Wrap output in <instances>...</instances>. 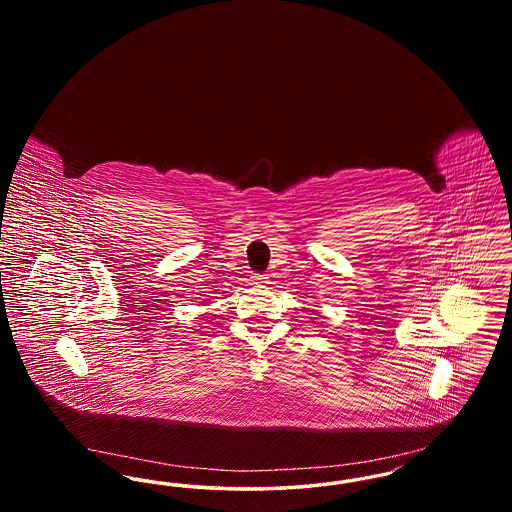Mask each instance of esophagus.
<instances>
[{
  "instance_id": "1",
  "label": "esophagus",
  "mask_w": 512,
  "mask_h": 512,
  "mask_svg": "<svg viewBox=\"0 0 512 512\" xmlns=\"http://www.w3.org/2000/svg\"><path fill=\"white\" fill-rule=\"evenodd\" d=\"M251 280H253V284H267L268 276L267 274H253Z\"/></svg>"
}]
</instances>
